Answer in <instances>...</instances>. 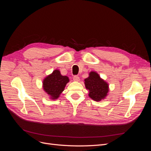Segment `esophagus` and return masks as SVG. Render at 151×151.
Returning <instances> with one entry per match:
<instances>
[{"instance_id":"34e87169","label":"esophagus","mask_w":151,"mask_h":151,"mask_svg":"<svg viewBox=\"0 0 151 151\" xmlns=\"http://www.w3.org/2000/svg\"><path fill=\"white\" fill-rule=\"evenodd\" d=\"M79 77L77 76H74V77H73V80H74V81H77V82H78V81H79Z\"/></svg>"}]
</instances>
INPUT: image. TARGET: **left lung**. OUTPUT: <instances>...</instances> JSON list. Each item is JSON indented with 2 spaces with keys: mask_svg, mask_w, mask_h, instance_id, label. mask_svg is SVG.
Returning <instances> with one entry per match:
<instances>
[{
  "mask_svg": "<svg viewBox=\"0 0 151 151\" xmlns=\"http://www.w3.org/2000/svg\"><path fill=\"white\" fill-rule=\"evenodd\" d=\"M84 84L89 91L88 96L95 101H100L104 99L109 92V84L96 72L91 71L89 77L84 79Z\"/></svg>",
  "mask_w": 151,
  "mask_h": 151,
  "instance_id": "left-lung-1",
  "label": "left lung"
}]
</instances>
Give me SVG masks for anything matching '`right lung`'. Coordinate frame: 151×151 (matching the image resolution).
Masks as SVG:
<instances>
[{"label":"right lung","mask_w":151,"mask_h":151,"mask_svg":"<svg viewBox=\"0 0 151 151\" xmlns=\"http://www.w3.org/2000/svg\"><path fill=\"white\" fill-rule=\"evenodd\" d=\"M69 79L66 76H62L60 71L54 70L52 74L46 76L43 80V89L50 99H57L64 91Z\"/></svg>","instance_id":"1"}]
</instances>
